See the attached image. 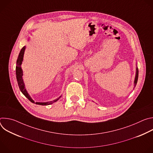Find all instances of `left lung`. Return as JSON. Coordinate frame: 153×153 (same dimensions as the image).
I'll return each mask as SVG.
<instances>
[{"instance_id":"obj_1","label":"left lung","mask_w":153,"mask_h":153,"mask_svg":"<svg viewBox=\"0 0 153 153\" xmlns=\"http://www.w3.org/2000/svg\"><path fill=\"white\" fill-rule=\"evenodd\" d=\"M138 76H139V70L138 68H136V77H135V80H134V85L136 86L137 82V80H138Z\"/></svg>"}]
</instances>
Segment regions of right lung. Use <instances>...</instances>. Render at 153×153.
<instances>
[{"label":"right lung","instance_id":"add662e5","mask_svg":"<svg viewBox=\"0 0 153 153\" xmlns=\"http://www.w3.org/2000/svg\"><path fill=\"white\" fill-rule=\"evenodd\" d=\"M25 50V47H24L22 48L21 49L20 53L19 54L17 62H16V78H17V83H18V85L20 88V90L21 91V92L24 94V95L32 103H36L37 105H48L50 104H52L53 103L56 102L59 99H57L56 100H54L53 101L51 102H34V101L31 98V97L29 96V94H28L26 89L25 88V85H24V83L23 82V79H22V76H23V73H22V70L21 68V64L23 60V57H24V51Z\"/></svg>","mask_w":153,"mask_h":153}]
</instances>
